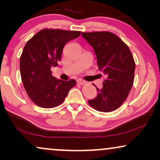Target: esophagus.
<instances>
[{
	"mask_svg": "<svg viewBox=\"0 0 160 160\" xmlns=\"http://www.w3.org/2000/svg\"><path fill=\"white\" fill-rule=\"evenodd\" d=\"M77 83L80 85H84V84H86V82H85V81H84V80H82V79H78L77 81Z\"/></svg>",
	"mask_w": 160,
	"mask_h": 160,
	"instance_id": "1",
	"label": "esophagus"
}]
</instances>
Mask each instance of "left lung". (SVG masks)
Returning a JSON list of instances; mask_svg holds the SVG:
<instances>
[{
    "instance_id": "obj_1",
    "label": "left lung",
    "mask_w": 160,
    "mask_h": 160,
    "mask_svg": "<svg viewBox=\"0 0 160 160\" xmlns=\"http://www.w3.org/2000/svg\"><path fill=\"white\" fill-rule=\"evenodd\" d=\"M97 57L98 66L106 79L98 89V96L88 100L95 110L110 112L122 106L134 82L135 63L130 49L117 35L111 32H82Z\"/></svg>"
}]
</instances>
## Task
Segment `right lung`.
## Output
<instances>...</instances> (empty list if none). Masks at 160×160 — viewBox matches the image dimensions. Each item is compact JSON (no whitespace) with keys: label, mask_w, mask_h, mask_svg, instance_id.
I'll return each instance as SVG.
<instances>
[{"label":"right lung","mask_w":160,"mask_h":160,"mask_svg":"<svg viewBox=\"0 0 160 160\" xmlns=\"http://www.w3.org/2000/svg\"><path fill=\"white\" fill-rule=\"evenodd\" d=\"M80 34L76 30L43 29L25 44L19 60L22 82L38 106L51 108L59 106L76 85L74 79H57L52 75L51 68L58 65L65 43Z\"/></svg>","instance_id":"right-lung-1"}]
</instances>
